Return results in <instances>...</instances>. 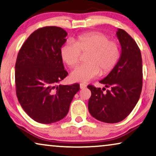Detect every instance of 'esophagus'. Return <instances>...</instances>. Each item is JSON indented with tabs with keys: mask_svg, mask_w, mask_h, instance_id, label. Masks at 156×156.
I'll use <instances>...</instances> for the list:
<instances>
[{
	"mask_svg": "<svg viewBox=\"0 0 156 156\" xmlns=\"http://www.w3.org/2000/svg\"><path fill=\"white\" fill-rule=\"evenodd\" d=\"M80 89H85L87 87V85L86 84H80Z\"/></svg>",
	"mask_w": 156,
	"mask_h": 156,
	"instance_id": "esophagus-1",
	"label": "esophagus"
}]
</instances>
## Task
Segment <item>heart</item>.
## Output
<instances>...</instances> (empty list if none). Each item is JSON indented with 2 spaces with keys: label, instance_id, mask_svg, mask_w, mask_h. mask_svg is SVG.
<instances>
[{
  "label": "heart",
  "instance_id": "b5f03b06",
  "mask_svg": "<svg viewBox=\"0 0 156 156\" xmlns=\"http://www.w3.org/2000/svg\"><path fill=\"white\" fill-rule=\"evenodd\" d=\"M80 52L87 53L85 64L76 67L71 72L73 82L86 83L101 74L112 71L120 57V48L116 42L109 40L101 33H89L80 35L62 47L60 55L62 60L70 67L78 63Z\"/></svg>",
  "mask_w": 156,
  "mask_h": 156
}]
</instances>
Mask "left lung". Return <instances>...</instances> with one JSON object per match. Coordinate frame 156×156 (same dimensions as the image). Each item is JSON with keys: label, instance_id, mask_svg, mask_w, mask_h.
Returning <instances> with one entry per match:
<instances>
[{"label": "left lung", "instance_id": "8db88e82", "mask_svg": "<svg viewBox=\"0 0 156 156\" xmlns=\"http://www.w3.org/2000/svg\"><path fill=\"white\" fill-rule=\"evenodd\" d=\"M116 37L121 47L118 62L106 77L99 82L105 87L89 85L91 95L88 108L94 118L102 122L114 123L130 114L140 98L143 85L142 57L134 40L122 29ZM109 88L105 93L102 90Z\"/></svg>", "mask_w": 156, "mask_h": 156}]
</instances>
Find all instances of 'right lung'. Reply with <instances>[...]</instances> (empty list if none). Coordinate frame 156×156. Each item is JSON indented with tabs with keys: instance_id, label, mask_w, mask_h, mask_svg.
<instances>
[{
	"instance_id": "right-lung-1",
	"label": "right lung",
	"mask_w": 156,
	"mask_h": 156,
	"mask_svg": "<svg viewBox=\"0 0 156 156\" xmlns=\"http://www.w3.org/2000/svg\"><path fill=\"white\" fill-rule=\"evenodd\" d=\"M67 33L56 26L33 32L19 51L16 63V95L23 110L38 123L60 121L69 112L80 84L62 85L67 76L60 55Z\"/></svg>"
}]
</instances>
